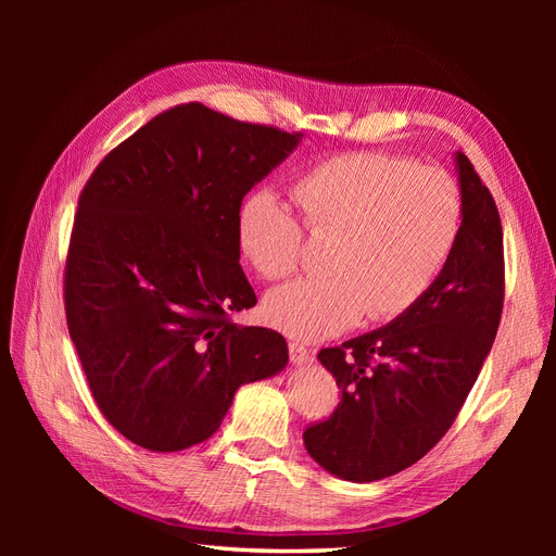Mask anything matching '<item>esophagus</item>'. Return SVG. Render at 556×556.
Returning <instances> with one entry per match:
<instances>
[{
  "label": "esophagus",
  "instance_id": "1",
  "mask_svg": "<svg viewBox=\"0 0 556 556\" xmlns=\"http://www.w3.org/2000/svg\"><path fill=\"white\" fill-rule=\"evenodd\" d=\"M288 354H290V361H293L295 365H304V363L311 358V352H308V349H306L304 344L295 342V340H290V342H288Z\"/></svg>",
  "mask_w": 556,
  "mask_h": 556
}]
</instances>
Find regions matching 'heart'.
Segmentation results:
<instances>
[{"label": "heart", "mask_w": 556, "mask_h": 556, "mask_svg": "<svg viewBox=\"0 0 556 556\" xmlns=\"http://www.w3.org/2000/svg\"><path fill=\"white\" fill-rule=\"evenodd\" d=\"M293 193L302 225L331 237L329 275L270 290L263 315L302 340L342 333L367 313L390 323L415 308L442 273L462 225V195L440 166L390 153H340L300 173ZM237 243L254 273L268 281L300 266L304 233L268 189L243 198Z\"/></svg>", "instance_id": "obj_1"}]
</instances>
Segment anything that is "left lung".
I'll return each mask as SVG.
<instances>
[{
    "label": "left lung",
    "mask_w": 556,
    "mask_h": 556,
    "mask_svg": "<svg viewBox=\"0 0 556 556\" xmlns=\"http://www.w3.org/2000/svg\"><path fill=\"white\" fill-rule=\"evenodd\" d=\"M462 225L421 302L388 327L317 354L340 403L304 430L308 455L329 473L374 482L419 462L448 432L501 325L503 225L471 160L457 153Z\"/></svg>",
    "instance_id": "obj_1"
}]
</instances>
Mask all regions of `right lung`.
Wrapping results in <instances>:
<instances>
[{
  "instance_id": "right-lung-1",
  "label": "right lung",
  "mask_w": 556,
  "mask_h": 556,
  "mask_svg": "<svg viewBox=\"0 0 556 556\" xmlns=\"http://www.w3.org/2000/svg\"><path fill=\"white\" fill-rule=\"evenodd\" d=\"M300 137L182 103L85 182L65 261L67 329L99 410L132 444L204 442L233 392L286 367L281 333L231 319L256 304L237 212Z\"/></svg>"
}]
</instances>
